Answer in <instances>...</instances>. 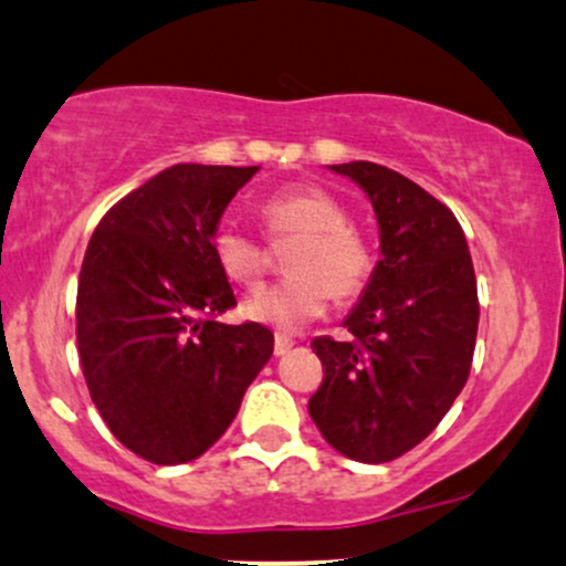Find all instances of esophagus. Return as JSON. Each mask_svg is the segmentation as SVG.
<instances>
[{
    "mask_svg": "<svg viewBox=\"0 0 566 566\" xmlns=\"http://www.w3.org/2000/svg\"><path fill=\"white\" fill-rule=\"evenodd\" d=\"M292 345H295V342H292L287 334H276V336H274V355H276V357L287 355L290 349H292Z\"/></svg>",
    "mask_w": 566,
    "mask_h": 566,
    "instance_id": "esophagus-1",
    "label": "esophagus"
}]
</instances>
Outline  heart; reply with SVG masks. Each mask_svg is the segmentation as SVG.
Listing matches in <instances>:
<instances>
[{"label":"heart","mask_w":566,"mask_h":566,"mask_svg":"<svg viewBox=\"0 0 566 566\" xmlns=\"http://www.w3.org/2000/svg\"><path fill=\"white\" fill-rule=\"evenodd\" d=\"M259 217L271 242L297 238L287 255L292 274L274 287L255 292L245 313L279 332H297L332 303H349L374 276V253L366 238L349 227V211L318 185H290L261 200ZM211 253L227 279L255 287L266 274L269 250L259 234L238 224H219Z\"/></svg>","instance_id":"heart-1"}]
</instances>
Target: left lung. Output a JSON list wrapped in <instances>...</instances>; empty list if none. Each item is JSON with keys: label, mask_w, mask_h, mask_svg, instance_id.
Segmentation results:
<instances>
[{"label": "left lung", "mask_w": 566, "mask_h": 566, "mask_svg": "<svg viewBox=\"0 0 566 566\" xmlns=\"http://www.w3.org/2000/svg\"><path fill=\"white\" fill-rule=\"evenodd\" d=\"M368 192L381 255L345 326L349 336L311 342L324 381L307 402L339 454L391 462L418 447L470 376L478 284L460 221L441 200L374 161L334 164Z\"/></svg>", "instance_id": "8db88e82"}]
</instances>
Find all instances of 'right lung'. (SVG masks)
<instances>
[{"label":"right lung","instance_id":"obj_1","mask_svg":"<svg viewBox=\"0 0 566 566\" xmlns=\"http://www.w3.org/2000/svg\"><path fill=\"white\" fill-rule=\"evenodd\" d=\"M255 171L175 164L117 200L85 248L83 376L114 439L146 462H190L213 447L274 353L271 328L217 321L238 300L211 234Z\"/></svg>","mask_w":566,"mask_h":566}]
</instances>
